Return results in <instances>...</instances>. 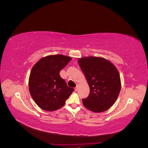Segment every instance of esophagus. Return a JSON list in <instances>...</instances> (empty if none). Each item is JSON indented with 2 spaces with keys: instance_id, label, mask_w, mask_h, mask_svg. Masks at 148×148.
I'll return each mask as SVG.
<instances>
[{
  "instance_id": "esophagus-1",
  "label": "esophagus",
  "mask_w": 148,
  "mask_h": 148,
  "mask_svg": "<svg viewBox=\"0 0 148 148\" xmlns=\"http://www.w3.org/2000/svg\"><path fill=\"white\" fill-rule=\"evenodd\" d=\"M78 89V86H76V88H75V91H77Z\"/></svg>"
}]
</instances>
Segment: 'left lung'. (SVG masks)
Instances as JSON below:
<instances>
[{"label":"left lung","mask_w":148,"mask_h":148,"mask_svg":"<svg viewBox=\"0 0 148 148\" xmlns=\"http://www.w3.org/2000/svg\"><path fill=\"white\" fill-rule=\"evenodd\" d=\"M89 86V95L82 99L86 108L98 113L108 110L117 100L121 89L120 74L109 60L101 57H83L78 59Z\"/></svg>","instance_id":"8db88e82"}]
</instances>
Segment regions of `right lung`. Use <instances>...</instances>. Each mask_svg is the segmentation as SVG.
<instances>
[{"mask_svg": "<svg viewBox=\"0 0 148 148\" xmlns=\"http://www.w3.org/2000/svg\"><path fill=\"white\" fill-rule=\"evenodd\" d=\"M71 60L69 56L50 55L41 58L33 66L29 91L36 104L42 110L52 112L61 108L74 91L59 75Z\"/></svg>", "mask_w": 148, "mask_h": 148, "instance_id": "obj_1", "label": "right lung"}]
</instances>
